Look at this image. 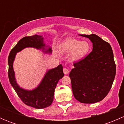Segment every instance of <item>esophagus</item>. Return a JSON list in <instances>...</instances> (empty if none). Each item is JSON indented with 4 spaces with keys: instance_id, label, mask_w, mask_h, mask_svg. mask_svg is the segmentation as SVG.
Listing matches in <instances>:
<instances>
[{
    "instance_id": "obj_1",
    "label": "esophagus",
    "mask_w": 124,
    "mask_h": 124,
    "mask_svg": "<svg viewBox=\"0 0 124 124\" xmlns=\"http://www.w3.org/2000/svg\"><path fill=\"white\" fill-rule=\"evenodd\" d=\"M63 73H64L65 75L68 74L69 73V72H70L69 70L67 69V68H63Z\"/></svg>"
}]
</instances>
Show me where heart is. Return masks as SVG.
Masks as SVG:
<instances>
[{"mask_svg":"<svg viewBox=\"0 0 124 124\" xmlns=\"http://www.w3.org/2000/svg\"><path fill=\"white\" fill-rule=\"evenodd\" d=\"M90 45L87 41H80L76 39L68 38L62 41L59 46V50L62 54H68L71 62L80 61L88 53Z\"/></svg>","mask_w":124,"mask_h":124,"instance_id":"obj_1","label":"heart"}]
</instances>
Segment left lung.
Here are the masks:
<instances>
[{
    "label": "left lung",
    "instance_id": "1",
    "mask_svg": "<svg viewBox=\"0 0 124 124\" xmlns=\"http://www.w3.org/2000/svg\"><path fill=\"white\" fill-rule=\"evenodd\" d=\"M91 40L92 52L74 63L69 76L74 98L82 103L99 102L108 94L116 74L110 45L97 35H79Z\"/></svg>",
    "mask_w": 124,
    "mask_h": 124
}]
</instances>
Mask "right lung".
I'll return each mask as SVG.
<instances>
[{
  "mask_svg": "<svg viewBox=\"0 0 124 124\" xmlns=\"http://www.w3.org/2000/svg\"><path fill=\"white\" fill-rule=\"evenodd\" d=\"M27 47L42 50L45 53H52V47L46 46L42 36L35 35L21 39L11 50L8 56V77L10 83L19 98L25 104L35 108H44L51 105L53 101L54 89L59 80L64 76L61 64L46 72L39 85L32 90L24 89L18 85L15 77L13 63L18 52Z\"/></svg>",
  "mask_w": 124,
  "mask_h": 124,
  "instance_id": "1",
  "label": "right lung"
}]
</instances>
